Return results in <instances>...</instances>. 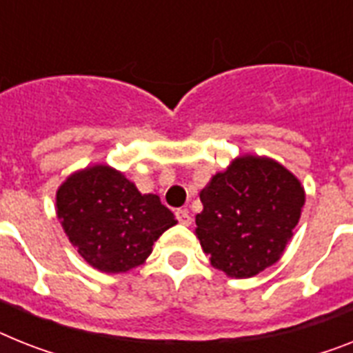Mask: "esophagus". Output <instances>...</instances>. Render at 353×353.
Masks as SVG:
<instances>
[{"label": "esophagus", "instance_id": "esophagus-1", "mask_svg": "<svg viewBox=\"0 0 353 353\" xmlns=\"http://www.w3.org/2000/svg\"><path fill=\"white\" fill-rule=\"evenodd\" d=\"M174 214H176V220H179L182 225L188 227V225H191V223H193L191 212H189L188 209H176V212H174Z\"/></svg>", "mask_w": 353, "mask_h": 353}]
</instances>
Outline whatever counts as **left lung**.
Segmentation results:
<instances>
[{"label":"left lung","mask_w":353,"mask_h":353,"mask_svg":"<svg viewBox=\"0 0 353 353\" xmlns=\"http://www.w3.org/2000/svg\"><path fill=\"white\" fill-rule=\"evenodd\" d=\"M196 238L214 269L252 278L283 256L305 205V189L274 159L240 155L200 191Z\"/></svg>","instance_id":"left-lung-1"}]
</instances>
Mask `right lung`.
Wrapping results in <instances>:
<instances>
[{
	"instance_id": "obj_1",
	"label": "right lung",
	"mask_w": 353,
	"mask_h": 353,
	"mask_svg": "<svg viewBox=\"0 0 353 353\" xmlns=\"http://www.w3.org/2000/svg\"><path fill=\"white\" fill-rule=\"evenodd\" d=\"M55 212L81 258L106 274L144 263L153 243L176 223L157 194H142L106 164L70 174L55 193Z\"/></svg>"
}]
</instances>
